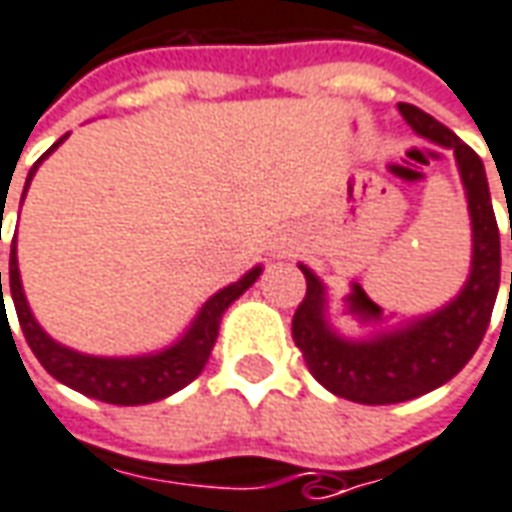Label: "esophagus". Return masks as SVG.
<instances>
[{"mask_svg": "<svg viewBox=\"0 0 512 512\" xmlns=\"http://www.w3.org/2000/svg\"><path fill=\"white\" fill-rule=\"evenodd\" d=\"M277 252H280V255H288V252H291V246L280 244V246H277Z\"/></svg>", "mask_w": 512, "mask_h": 512, "instance_id": "obj_1", "label": "esophagus"}]
</instances>
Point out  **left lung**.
<instances>
[{
	"mask_svg": "<svg viewBox=\"0 0 512 512\" xmlns=\"http://www.w3.org/2000/svg\"><path fill=\"white\" fill-rule=\"evenodd\" d=\"M399 113L421 138L455 152L471 216V271L463 291L430 316L413 318L405 327H377L363 338H343L330 327L324 282L299 263L307 293L293 313V343L327 391L357 405H396L452 380L482 343L499 293L502 246L480 155L416 105L399 102ZM371 316L380 318V310H371Z\"/></svg>",
	"mask_w": 512,
	"mask_h": 512,
	"instance_id": "obj_1",
	"label": "left lung"
}]
</instances>
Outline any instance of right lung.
<instances>
[{
  "label": "right lung",
  "instance_id": "1",
  "mask_svg": "<svg viewBox=\"0 0 512 512\" xmlns=\"http://www.w3.org/2000/svg\"><path fill=\"white\" fill-rule=\"evenodd\" d=\"M66 141V135L57 141L49 152H55L57 146ZM46 152L44 157H49ZM41 157V160H44ZM41 160L30 169L24 194L30 188L35 171L41 166ZM21 194V202H24ZM263 268L255 266L252 271H246L238 282H232L227 288H221L219 293H213L207 299L202 310L196 313L191 321V327L182 332V338L177 343H171L169 349L155 352V355H138V357H96L74 352L69 346L57 343L55 338H49L44 327L35 321L27 296L21 288L19 260H16V238L10 244V296L16 305V316H19L21 332L30 343L32 355L41 360V366L55 377L57 382L69 385L74 391L85 393L91 399L107 402V405H149L157 399H166L171 393H177L185 388L188 382H194L202 368H205L207 357L213 352V343L219 338V324L224 310L246 291L252 288L255 280L260 277ZM0 296H2V271H0ZM2 316H5V299H2Z\"/></svg>",
  "mask_w": 512,
  "mask_h": 512
}]
</instances>
